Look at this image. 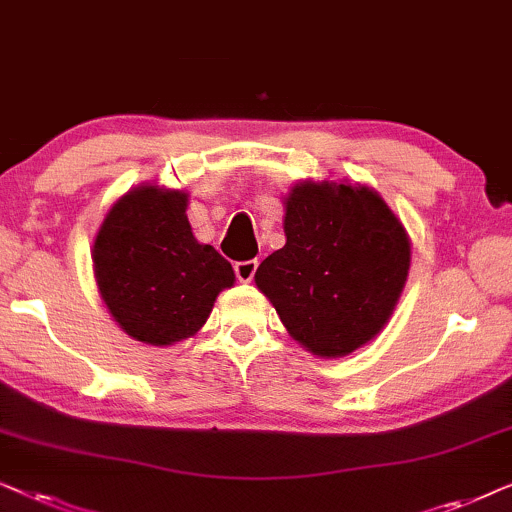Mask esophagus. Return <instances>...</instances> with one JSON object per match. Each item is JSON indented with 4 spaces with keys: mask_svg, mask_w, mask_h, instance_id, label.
<instances>
[{
    "mask_svg": "<svg viewBox=\"0 0 512 512\" xmlns=\"http://www.w3.org/2000/svg\"><path fill=\"white\" fill-rule=\"evenodd\" d=\"M234 271H236L238 281H241V283H250L252 276H255V271H257V260L236 262V264H234Z\"/></svg>",
    "mask_w": 512,
    "mask_h": 512,
    "instance_id": "esophagus-1",
    "label": "esophagus"
}]
</instances>
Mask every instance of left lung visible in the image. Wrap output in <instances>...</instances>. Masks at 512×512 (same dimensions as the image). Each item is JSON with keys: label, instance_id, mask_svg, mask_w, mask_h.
Returning <instances> with one entry per match:
<instances>
[{"label": "left lung", "instance_id": "8db88e82", "mask_svg": "<svg viewBox=\"0 0 512 512\" xmlns=\"http://www.w3.org/2000/svg\"><path fill=\"white\" fill-rule=\"evenodd\" d=\"M285 245L255 283L290 337L320 358L349 356L384 330L410 271V236L365 185L304 180L285 199Z\"/></svg>", "mask_w": 512, "mask_h": 512}]
</instances>
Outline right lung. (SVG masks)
I'll return each instance as SVG.
<instances>
[{
    "instance_id": "add662e5",
    "label": "right lung",
    "mask_w": 512,
    "mask_h": 512,
    "mask_svg": "<svg viewBox=\"0 0 512 512\" xmlns=\"http://www.w3.org/2000/svg\"><path fill=\"white\" fill-rule=\"evenodd\" d=\"M189 196L142 185L109 208L93 243L102 302L128 337L170 346L196 335L234 269L194 238Z\"/></svg>"
}]
</instances>
